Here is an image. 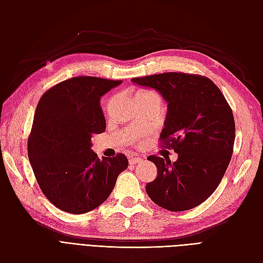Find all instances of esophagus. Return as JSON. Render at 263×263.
Wrapping results in <instances>:
<instances>
[{"label":"esophagus","instance_id":"1","mask_svg":"<svg viewBox=\"0 0 263 263\" xmlns=\"http://www.w3.org/2000/svg\"><path fill=\"white\" fill-rule=\"evenodd\" d=\"M144 161V159L142 158H139V157H135V156H130L129 157V164L133 165V164H136V163H140Z\"/></svg>","mask_w":263,"mask_h":263}]
</instances>
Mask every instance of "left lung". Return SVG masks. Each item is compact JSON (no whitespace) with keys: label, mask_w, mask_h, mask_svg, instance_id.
<instances>
[{"label":"left lung","mask_w":263,"mask_h":263,"mask_svg":"<svg viewBox=\"0 0 263 263\" xmlns=\"http://www.w3.org/2000/svg\"><path fill=\"white\" fill-rule=\"evenodd\" d=\"M132 81L153 87L168 103L160 144L178 154L172 163L154 155L147 158L158 169L156 180L146 185L148 196L171 212L196 208L217 189L232 159V108L218 86L203 76L165 72Z\"/></svg>","instance_id":"left-lung-1"}]
</instances>
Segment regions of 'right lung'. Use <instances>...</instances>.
<instances>
[{"label":"right lung","instance_id":"right-lung-1","mask_svg":"<svg viewBox=\"0 0 263 263\" xmlns=\"http://www.w3.org/2000/svg\"><path fill=\"white\" fill-rule=\"evenodd\" d=\"M121 83L74 77L52 86L38 102L28 159L43 193L63 212L84 214L97 209L128 166L123 154L101 160L91 149L93 135L106 128L101 97Z\"/></svg>","mask_w":263,"mask_h":263}]
</instances>
